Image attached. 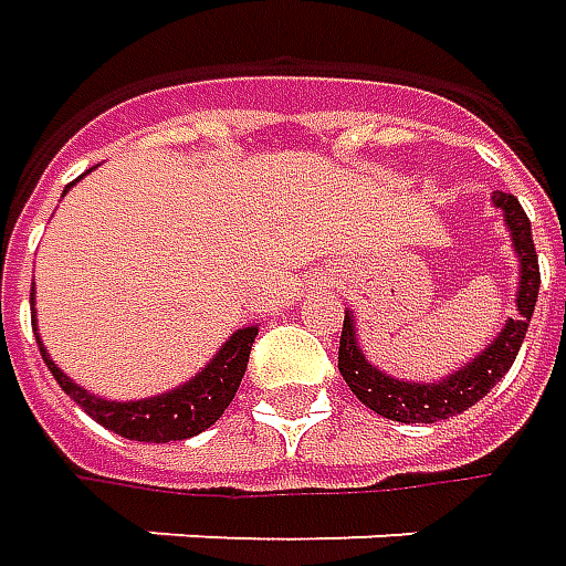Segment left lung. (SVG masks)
Here are the masks:
<instances>
[{
  "label": "left lung",
  "mask_w": 566,
  "mask_h": 566,
  "mask_svg": "<svg viewBox=\"0 0 566 566\" xmlns=\"http://www.w3.org/2000/svg\"><path fill=\"white\" fill-rule=\"evenodd\" d=\"M492 202L504 211V221L511 227L514 249L521 258V292H517V317L507 321V327L499 333V339L489 345L480 358L451 374L442 382H401L380 374L374 364L364 361L361 348L355 343V327L352 317L345 314L343 336H339V374L348 382V389L358 396L361 405L370 411L398 420V423H436V420H449V417L468 411L470 405H476L486 396L495 382L502 380L511 370V364L521 352L523 336L530 327V317L539 298V255L533 245L530 233V218L517 202V196L511 192H495Z\"/></svg>",
  "instance_id": "8db88e82"
}]
</instances>
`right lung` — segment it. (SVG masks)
Listing matches in <instances>:
<instances>
[{
  "label": "right lung",
  "instance_id": "add662e5",
  "mask_svg": "<svg viewBox=\"0 0 566 566\" xmlns=\"http://www.w3.org/2000/svg\"><path fill=\"white\" fill-rule=\"evenodd\" d=\"M30 298H33V292H30ZM255 336L258 327L237 329L218 352V358L208 364L196 380L184 382L180 389H170L168 396H155L146 401H105V398L93 396L64 377L55 361L45 355L43 345H40V352H43V361L49 364L59 386L105 430L124 436V439H136V442H177V439H189V436L208 430L227 411V405L233 401L239 382H242Z\"/></svg>",
  "mask_w": 566,
  "mask_h": 566
}]
</instances>
